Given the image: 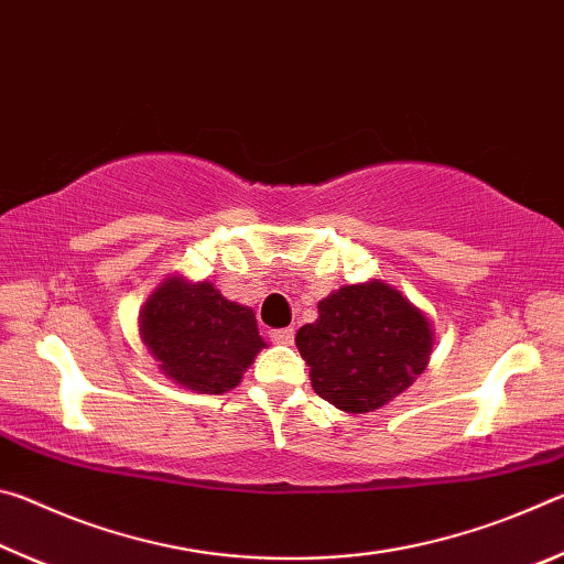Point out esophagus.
I'll use <instances>...</instances> for the list:
<instances>
[{
	"label": "esophagus",
	"mask_w": 564,
	"mask_h": 564,
	"mask_svg": "<svg viewBox=\"0 0 564 564\" xmlns=\"http://www.w3.org/2000/svg\"><path fill=\"white\" fill-rule=\"evenodd\" d=\"M269 338L273 343H281V346H293L295 330L293 328H281V330H269Z\"/></svg>",
	"instance_id": "34e87169"
}]
</instances>
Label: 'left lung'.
I'll list each match as a JSON object with an SVG mask.
<instances>
[{
	"label": "left lung",
	"instance_id": "8db88e82",
	"mask_svg": "<svg viewBox=\"0 0 564 564\" xmlns=\"http://www.w3.org/2000/svg\"><path fill=\"white\" fill-rule=\"evenodd\" d=\"M311 386L346 413H370L427 368L433 330L425 313L383 281L343 285L318 303V321L295 333Z\"/></svg>",
	"mask_w": 564,
	"mask_h": 564
}]
</instances>
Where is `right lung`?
I'll list each match as a JSON object with an SVG mask.
<instances>
[{
    "instance_id": "add662e5",
    "label": "right lung",
    "mask_w": 564,
    "mask_h": 564,
    "mask_svg": "<svg viewBox=\"0 0 564 564\" xmlns=\"http://www.w3.org/2000/svg\"><path fill=\"white\" fill-rule=\"evenodd\" d=\"M139 330L161 373L208 395L241 383L265 346L253 311L224 299L208 281L166 279L141 308Z\"/></svg>"
}]
</instances>
